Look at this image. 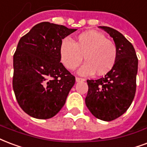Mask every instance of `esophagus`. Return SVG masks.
Instances as JSON below:
<instances>
[{"label":"esophagus","mask_w":147,"mask_h":147,"mask_svg":"<svg viewBox=\"0 0 147 147\" xmlns=\"http://www.w3.org/2000/svg\"><path fill=\"white\" fill-rule=\"evenodd\" d=\"M76 82H81V81H85V79H84V78H79V77H76Z\"/></svg>","instance_id":"obj_1"}]
</instances>
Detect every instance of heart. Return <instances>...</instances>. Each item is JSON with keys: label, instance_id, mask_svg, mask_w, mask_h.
Masks as SVG:
<instances>
[{"label": "heart", "instance_id": "heart-1", "mask_svg": "<svg viewBox=\"0 0 147 147\" xmlns=\"http://www.w3.org/2000/svg\"><path fill=\"white\" fill-rule=\"evenodd\" d=\"M61 62L69 70H74L84 59L79 73L89 76L96 72L102 76L111 71L116 64L117 49L113 41L106 38L103 34L87 31L78 34L76 41L64 38L59 49Z\"/></svg>", "mask_w": 147, "mask_h": 147}]
</instances>
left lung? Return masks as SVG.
Returning <instances> with one entry per match:
<instances>
[{
    "instance_id": "obj_1",
    "label": "left lung",
    "mask_w": 147,
    "mask_h": 147,
    "mask_svg": "<svg viewBox=\"0 0 147 147\" xmlns=\"http://www.w3.org/2000/svg\"><path fill=\"white\" fill-rule=\"evenodd\" d=\"M113 38L117 49L114 67L104 77L88 79L86 104L95 117L112 121L126 113L133 102L136 88L138 59L133 45L115 29L101 26Z\"/></svg>"
}]
</instances>
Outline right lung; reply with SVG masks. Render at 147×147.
Returning <instances> with one entry per match:
<instances>
[{
  "mask_svg": "<svg viewBox=\"0 0 147 147\" xmlns=\"http://www.w3.org/2000/svg\"><path fill=\"white\" fill-rule=\"evenodd\" d=\"M76 29L41 22L19 41L13 57V89L19 106L40 119L55 116L76 78L60 62V45Z\"/></svg>",
  "mask_w": 147,
  "mask_h": 147,
  "instance_id": "add662e5",
  "label": "right lung"
}]
</instances>
